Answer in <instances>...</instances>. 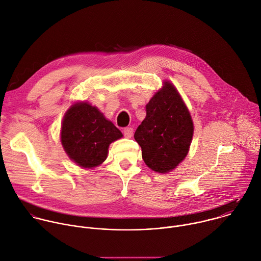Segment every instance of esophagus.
Masks as SVG:
<instances>
[{"label": "esophagus", "mask_w": 261, "mask_h": 261, "mask_svg": "<svg viewBox=\"0 0 261 261\" xmlns=\"http://www.w3.org/2000/svg\"><path fill=\"white\" fill-rule=\"evenodd\" d=\"M123 135H124V137L127 138V139L132 138L133 135H134V129H133V127H125V128L123 129Z\"/></svg>", "instance_id": "obj_1"}]
</instances>
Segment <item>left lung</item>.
<instances>
[{
    "instance_id": "obj_1",
    "label": "left lung",
    "mask_w": 261,
    "mask_h": 261,
    "mask_svg": "<svg viewBox=\"0 0 261 261\" xmlns=\"http://www.w3.org/2000/svg\"><path fill=\"white\" fill-rule=\"evenodd\" d=\"M194 134L191 113L168 81L146 105V117L135 133L146 165L159 173L175 169L187 157Z\"/></svg>"
}]
</instances>
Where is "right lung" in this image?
<instances>
[{
  "mask_svg": "<svg viewBox=\"0 0 261 261\" xmlns=\"http://www.w3.org/2000/svg\"><path fill=\"white\" fill-rule=\"evenodd\" d=\"M123 135L104 114L87 101L74 102L61 123V144L68 157L82 168L101 165L109 145Z\"/></svg>",
  "mask_w": 261,
  "mask_h": 261,
  "instance_id": "obj_1",
  "label": "right lung"
}]
</instances>
